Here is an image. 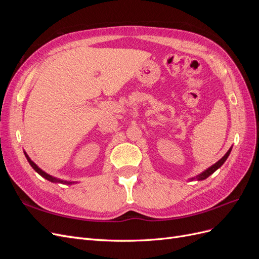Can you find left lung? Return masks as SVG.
<instances>
[{
    "label": "left lung",
    "mask_w": 259,
    "mask_h": 259,
    "mask_svg": "<svg viewBox=\"0 0 259 259\" xmlns=\"http://www.w3.org/2000/svg\"><path fill=\"white\" fill-rule=\"evenodd\" d=\"M230 152H231V148L229 149V150H228V152H227L224 156H223V158L221 159V160H219L218 162H216L215 164H214V165H211L209 168H207L206 170H204V171H203V173L202 174H200L199 176H197V179L198 180H203V179H205V178H207L209 175H211V174H213L214 173V171L216 170V169H218L219 167H221L222 165H223V164L225 163V161L227 160V158H228V156H229V154H230ZM192 179H194V178H192Z\"/></svg>",
    "instance_id": "1"
}]
</instances>
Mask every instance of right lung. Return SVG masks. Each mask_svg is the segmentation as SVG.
<instances>
[{"label": "right lung", "mask_w": 259, "mask_h": 259, "mask_svg": "<svg viewBox=\"0 0 259 259\" xmlns=\"http://www.w3.org/2000/svg\"><path fill=\"white\" fill-rule=\"evenodd\" d=\"M25 154H26V158H27V160H28V162L30 163V165L32 166V168L36 171V173H38L40 174L42 177H44L45 179H48V180H50V182H52V183H61V184H72V183H70V182H64V180H60V179H57V178H55V177H52L51 175H49V174H46L45 171H43L41 168H38L37 167V165L36 164L31 160L29 156L27 155V153L25 152Z\"/></svg>", "instance_id": "add662e5"}]
</instances>
